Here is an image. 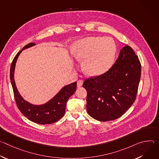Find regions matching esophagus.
Instances as JSON below:
<instances>
[{
  "label": "esophagus",
  "instance_id": "34e87169",
  "mask_svg": "<svg viewBox=\"0 0 159 159\" xmlns=\"http://www.w3.org/2000/svg\"><path fill=\"white\" fill-rule=\"evenodd\" d=\"M83 83H84V81L82 80H79L77 81V86L78 87H81Z\"/></svg>",
  "mask_w": 159,
  "mask_h": 159
}]
</instances>
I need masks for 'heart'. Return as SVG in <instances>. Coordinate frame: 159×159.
Returning a JSON list of instances; mask_svg holds the SVG:
<instances>
[{
	"label": "heart",
	"mask_w": 159,
	"mask_h": 159,
	"mask_svg": "<svg viewBox=\"0 0 159 159\" xmlns=\"http://www.w3.org/2000/svg\"><path fill=\"white\" fill-rule=\"evenodd\" d=\"M116 52L115 41L109 38L87 37L75 41L72 55L83 61V70L88 75L97 76L106 73L113 64Z\"/></svg>",
	"instance_id": "1"
}]
</instances>
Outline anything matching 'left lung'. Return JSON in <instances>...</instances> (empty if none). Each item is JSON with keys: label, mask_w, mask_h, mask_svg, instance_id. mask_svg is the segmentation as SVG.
<instances>
[{"label": "left lung", "mask_w": 159, "mask_h": 159, "mask_svg": "<svg viewBox=\"0 0 159 159\" xmlns=\"http://www.w3.org/2000/svg\"><path fill=\"white\" fill-rule=\"evenodd\" d=\"M140 76L139 57L129 46L125 45L109 70L84 81L88 114L100 121L121 117L135 101Z\"/></svg>", "instance_id": "obj_1"}]
</instances>
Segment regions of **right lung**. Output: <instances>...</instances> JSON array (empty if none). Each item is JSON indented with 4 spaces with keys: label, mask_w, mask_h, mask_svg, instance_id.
<instances>
[{
    "label": "right lung",
    "mask_w": 159,
    "mask_h": 159,
    "mask_svg": "<svg viewBox=\"0 0 159 159\" xmlns=\"http://www.w3.org/2000/svg\"><path fill=\"white\" fill-rule=\"evenodd\" d=\"M35 44H36L34 43L26 44L15 56L11 66L10 79L16 102L22 114L34 123L41 125H49L55 123L63 116L65 112L66 102L75 92L77 82H75L63 87L51 100L42 105H33L22 98L18 92L14 81V74L15 65L17 59L21 52Z\"/></svg>",
    "instance_id": "right-lung-1"
}]
</instances>
